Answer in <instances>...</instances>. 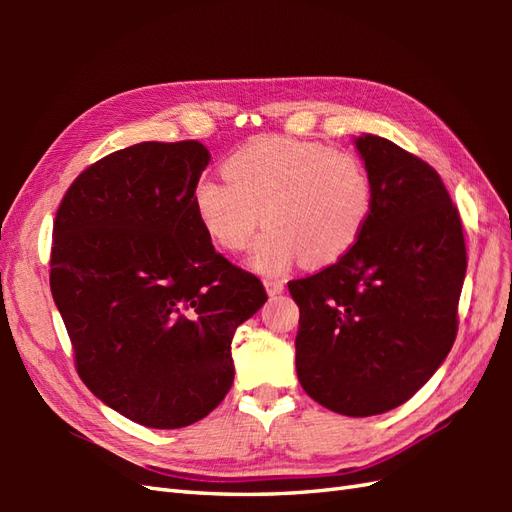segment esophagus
<instances>
[{
	"label": "esophagus",
	"mask_w": 512,
	"mask_h": 512,
	"mask_svg": "<svg viewBox=\"0 0 512 512\" xmlns=\"http://www.w3.org/2000/svg\"><path fill=\"white\" fill-rule=\"evenodd\" d=\"M264 286H266V290H268V295H270V297L281 295V292H284V279H273V277H268V279H264Z\"/></svg>",
	"instance_id": "1"
}]
</instances>
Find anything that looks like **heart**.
<instances>
[{
  "mask_svg": "<svg viewBox=\"0 0 512 512\" xmlns=\"http://www.w3.org/2000/svg\"><path fill=\"white\" fill-rule=\"evenodd\" d=\"M224 180L202 178L191 191L195 220L211 242L235 253L262 222L248 266L273 275L301 259L323 268L350 253L374 209L369 171L350 151L286 136H262L235 149Z\"/></svg>",
  "mask_w": 512,
  "mask_h": 512,
  "instance_id": "obj_1",
  "label": "heart"
}]
</instances>
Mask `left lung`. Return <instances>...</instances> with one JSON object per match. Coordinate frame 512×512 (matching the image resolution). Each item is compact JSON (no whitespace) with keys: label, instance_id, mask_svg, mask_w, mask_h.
Listing matches in <instances>:
<instances>
[{"label":"left lung","instance_id":"obj_1","mask_svg":"<svg viewBox=\"0 0 512 512\" xmlns=\"http://www.w3.org/2000/svg\"><path fill=\"white\" fill-rule=\"evenodd\" d=\"M374 184L363 235L339 262L288 281L299 306L297 376L352 418L407 402L458 334L466 275L460 213L438 171L387 138H354Z\"/></svg>","mask_w":512,"mask_h":512}]
</instances>
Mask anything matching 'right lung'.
Listing matches in <instances>:
<instances>
[{
    "label": "right lung",
    "instance_id": "add662e5",
    "mask_svg": "<svg viewBox=\"0 0 512 512\" xmlns=\"http://www.w3.org/2000/svg\"><path fill=\"white\" fill-rule=\"evenodd\" d=\"M209 160L198 140L114 151L70 184L52 228L50 290L76 372L151 429L189 427L220 405L237 325L268 299L195 220Z\"/></svg>",
    "mask_w": 512,
    "mask_h": 512
}]
</instances>
